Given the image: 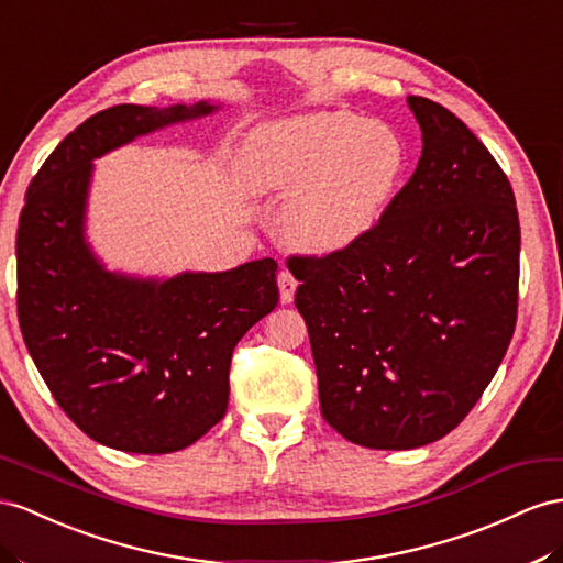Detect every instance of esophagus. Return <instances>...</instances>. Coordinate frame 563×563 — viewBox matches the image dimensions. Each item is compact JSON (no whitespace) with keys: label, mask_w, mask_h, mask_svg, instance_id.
Listing matches in <instances>:
<instances>
[{"label":"esophagus","mask_w":563,"mask_h":563,"mask_svg":"<svg viewBox=\"0 0 563 563\" xmlns=\"http://www.w3.org/2000/svg\"><path fill=\"white\" fill-rule=\"evenodd\" d=\"M278 287H280V301L283 305H290L297 292V280L290 271H280L278 273Z\"/></svg>","instance_id":"esophagus-1"}]
</instances>
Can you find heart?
Segmentation results:
<instances>
[{
  "mask_svg": "<svg viewBox=\"0 0 563 563\" xmlns=\"http://www.w3.org/2000/svg\"><path fill=\"white\" fill-rule=\"evenodd\" d=\"M405 162V142L390 125L342 109L266 123L240 150L247 190L287 197L283 235L311 254L366 235L390 205Z\"/></svg>",
  "mask_w": 563,
  "mask_h": 563,
  "instance_id": "1",
  "label": "heart"
}]
</instances>
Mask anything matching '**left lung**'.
I'll use <instances>...</instances> for the list:
<instances>
[{"label": "left lung", "mask_w": 563, "mask_h": 563, "mask_svg": "<svg viewBox=\"0 0 563 563\" xmlns=\"http://www.w3.org/2000/svg\"><path fill=\"white\" fill-rule=\"evenodd\" d=\"M423 152L366 235L290 256L323 419L371 450L452 432L516 328L521 228L509 178L450 109L409 97Z\"/></svg>", "instance_id": "8db88e82"}]
</instances>
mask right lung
Returning a JSON list of instances; mask_svg holds the SVG:
<instances>
[{
    "instance_id": "1",
    "label": "right lung",
    "mask_w": 563,
    "mask_h": 563,
    "mask_svg": "<svg viewBox=\"0 0 563 563\" xmlns=\"http://www.w3.org/2000/svg\"><path fill=\"white\" fill-rule=\"evenodd\" d=\"M216 109L99 111L59 142L25 192L16 235L25 347L68 419L113 450L178 452L219 423L235 344L278 305L273 258L142 280L107 271L85 240L95 158Z\"/></svg>"
}]
</instances>
